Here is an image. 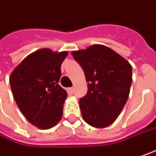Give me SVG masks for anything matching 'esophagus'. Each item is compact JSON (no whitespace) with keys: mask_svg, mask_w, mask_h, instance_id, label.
<instances>
[{"mask_svg":"<svg viewBox=\"0 0 156 156\" xmlns=\"http://www.w3.org/2000/svg\"><path fill=\"white\" fill-rule=\"evenodd\" d=\"M69 92H70V93H74V92H75V88H74V87H70V88H69Z\"/></svg>","mask_w":156,"mask_h":156,"instance_id":"esophagus-1","label":"esophagus"}]
</instances>
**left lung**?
<instances>
[{"mask_svg": "<svg viewBox=\"0 0 156 156\" xmlns=\"http://www.w3.org/2000/svg\"><path fill=\"white\" fill-rule=\"evenodd\" d=\"M71 54L83 69L87 82V93L79 101L83 120L96 128L109 126L129 96L132 65L111 48L99 44Z\"/></svg>", "mask_w": 156, "mask_h": 156, "instance_id": "left-lung-1", "label": "left lung"}]
</instances>
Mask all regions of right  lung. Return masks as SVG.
<instances>
[{
	"label": "right lung",
	"mask_w": 156,
	"mask_h": 156,
	"mask_svg": "<svg viewBox=\"0 0 156 156\" xmlns=\"http://www.w3.org/2000/svg\"><path fill=\"white\" fill-rule=\"evenodd\" d=\"M68 51L42 48L22 60L9 77L12 96L19 109L32 125L50 129L63 115L67 92L58 85L61 64Z\"/></svg>",
	"instance_id": "1"
}]
</instances>
